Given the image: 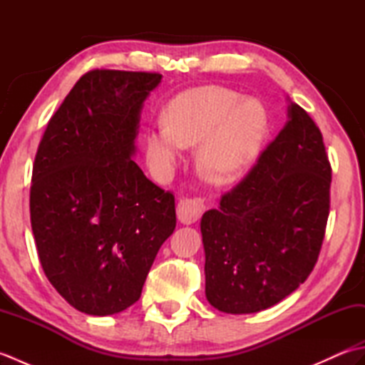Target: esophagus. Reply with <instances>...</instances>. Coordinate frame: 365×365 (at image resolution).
Here are the masks:
<instances>
[{"label": "esophagus", "instance_id": "esophagus-1", "mask_svg": "<svg viewBox=\"0 0 365 365\" xmlns=\"http://www.w3.org/2000/svg\"><path fill=\"white\" fill-rule=\"evenodd\" d=\"M204 200L199 197H183L177 204V218L182 224L196 222L204 213Z\"/></svg>", "mask_w": 365, "mask_h": 365}]
</instances>
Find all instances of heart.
<instances>
[{
  "label": "heart",
  "instance_id": "1",
  "mask_svg": "<svg viewBox=\"0 0 365 365\" xmlns=\"http://www.w3.org/2000/svg\"><path fill=\"white\" fill-rule=\"evenodd\" d=\"M269 131L267 108L218 86L192 88L166 106L163 122L144 135V155L152 174L166 177L180 160L182 147L199 145V173L212 182H227L259 160Z\"/></svg>",
  "mask_w": 365,
  "mask_h": 365
}]
</instances>
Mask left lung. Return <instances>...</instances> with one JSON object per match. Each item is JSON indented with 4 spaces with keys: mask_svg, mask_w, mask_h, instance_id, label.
<instances>
[{
    "mask_svg": "<svg viewBox=\"0 0 365 365\" xmlns=\"http://www.w3.org/2000/svg\"><path fill=\"white\" fill-rule=\"evenodd\" d=\"M289 120L250 174L200 220L205 297L226 314L277 304L319 259L331 165L319 127L289 100Z\"/></svg>",
    "mask_w": 365,
    "mask_h": 365,
    "instance_id": "obj_1",
    "label": "left lung"
}]
</instances>
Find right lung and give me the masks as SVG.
<instances>
[{"mask_svg": "<svg viewBox=\"0 0 365 365\" xmlns=\"http://www.w3.org/2000/svg\"><path fill=\"white\" fill-rule=\"evenodd\" d=\"M160 73L91 71L53 114L36 153L31 227L45 276L76 311L113 315L141 297L175 229L173 192L131 160Z\"/></svg>", "mask_w": 365, "mask_h": 365, "instance_id": "right-lung-1", "label": "right lung"}]
</instances>
